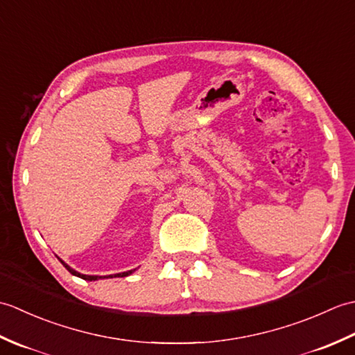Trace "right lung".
Here are the masks:
<instances>
[{
    "label": "right lung",
    "mask_w": 355,
    "mask_h": 355,
    "mask_svg": "<svg viewBox=\"0 0 355 355\" xmlns=\"http://www.w3.org/2000/svg\"><path fill=\"white\" fill-rule=\"evenodd\" d=\"M59 259V258H58ZM62 262V266L70 271V273L73 275V276H78V277H80V279H85V281H99V279H108V277H125V276H130L131 273H134L135 271V268L134 270H130V271H123V273H117V275H108V276H93V275H82V273H79V271H76L74 268H71L69 263H65L62 259H59Z\"/></svg>",
    "instance_id": "right-lung-1"
}]
</instances>
